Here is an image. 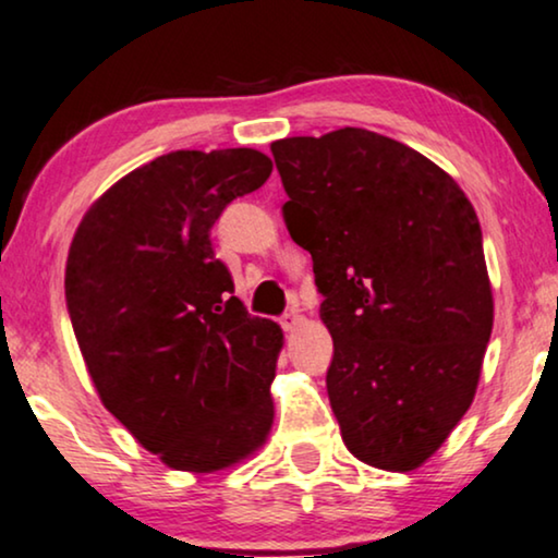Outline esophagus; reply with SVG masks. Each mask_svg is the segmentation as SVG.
<instances>
[{"label":"esophagus","instance_id":"obj_1","mask_svg":"<svg viewBox=\"0 0 558 558\" xmlns=\"http://www.w3.org/2000/svg\"><path fill=\"white\" fill-rule=\"evenodd\" d=\"M279 323H281V328L284 330H294V328H300L302 325V315H300V310H289V313H284L279 317Z\"/></svg>","mask_w":558,"mask_h":558}]
</instances>
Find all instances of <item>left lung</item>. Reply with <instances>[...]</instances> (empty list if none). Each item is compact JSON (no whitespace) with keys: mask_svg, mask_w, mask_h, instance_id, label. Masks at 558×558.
Instances as JSON below:
<instances>
[{"mask_svg":"<svg viewBox=\"0 0 558 558\" xmlns=\"http://www.w3.org/2000/svg\"><path fill=\"white\" fill-rule=\"evenodd\" d=\"M271 154L287 230L323 294L343 444L368 466L412 472L464 417L492 336L472 202L430 158L372 130L284 137Z\"/></svg>","mask_w":558,"mask_h":558,"instance_id":"8db88e82","label":"left lung"}]
</instances>
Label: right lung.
Wrapping results in <instances>:
<instances>
[{
	"mask_svg": "<svg viewBox=\"0 0 558 558\" xmlns=\"http://www.w3.org/2000/svg\"><path fill=\"white\" fill-rule=\"evenodd\" d=\"M271 169L253 148L158 156L94 202L71 241L66 305L94 389L177 472H220L269 438L284 332L245 313L209 230Z\"/></svg>",
	"mask_w": 558,
	"mask_h": 558,
	"instance_id": "right-lung-1",
	"label": "right lung"
}]
</instances>
